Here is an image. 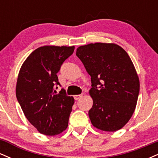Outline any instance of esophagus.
<instances>
[{
	"label": "esophagus",
	"instance_id": "obj_1",
	"mask_svg": "<svg viewBox=\"0 0 158 158\" xmlns=\"http://www.w3.org/2000/svg\"><path fill=\"white\" fill-rule=\"evenodd\" d=\"M81 97H82V94H78V95L74 96V99H75L76 100H78V99H80Z\"/></svg>",
	"mask_w": 158,
	"mask_h": 158
}]
</instances>
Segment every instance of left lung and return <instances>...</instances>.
I'll return each mask as SVG.
<instances>
[{
    "mask_svg": "<svg viewBox=\"0 0 158 158\" xmlns=\"http://www.w3.org/2000/svg\"><path fill=\"white\" fill-rule=\"evenodd\" d=\"M76 55L91 77L88 111L92 125L105 131L122 128L137 106L139 80L131 58L114 43H91L77 49Z\"/></svg>",
    "mask_w": 158,
    "mask_h": 158,
    "instance_id": "1",
    "label": "left lung"
}]
</instances>
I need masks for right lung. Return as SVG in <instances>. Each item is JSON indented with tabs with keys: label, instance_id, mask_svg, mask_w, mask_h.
Returning <instances> with one entry per match:
<instances>
[{
	"label": "right lung",
	"instance_id": "obj_1",
	"mask_svg": "<svg viewBox=\"0 0 158 158\" xmlns=\"http://www.w3.org/2000/svg\"><path fill=\"white\" fill-rule=\"evenodd\" d=\"M75 47L46 45L34 50L21 65L16 84V97L28 121L41 134L54 136L68 126L74 98L61 89L57 73L73 54ZM57 88V87H56Z\"/></svg>",
	"mask_w": 158,
	"mask_h": 158
}]
</instances>
